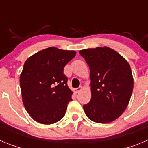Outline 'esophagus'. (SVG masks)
Wrapping results in <instances>:
<instances>
[{
    "label": "esophagus",
    "instance_id": "esophagus-1",
    "mask_svg": "<svg viewBox=\"0 0 148 148\" xmlns=\"http://www.w3.org/2000/svg\"><path fill=\"white\" fill-rule=\"evenodd\" d=\"M82 90V86H81V87H78V88L75 89V92H76V93H78V92H80V91Z\"/></svg>",
    "mask_w": 148,
    "mask_h": 148
}]
</instances>
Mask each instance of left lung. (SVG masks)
Segmentation results:
<instances>
[{
    "label": "left lung",
    "mask_w": 148,
    "mask_h": 148,
    "mask_svg": "<svg viewBox=\"0 0 148 148\" xmlns=\"http://www.w3.org/2000/svg\"><path fill=\"white\" fill-rule=\"evenodd\" d=\"M90 70L91 100L83 106L86 116L97 123L119 118L130 101L133 78L127 61L111 48L79 51Z\"/></svg>",
    "instance_id": "1"
}]
</instances>
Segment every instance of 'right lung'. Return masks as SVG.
Instances as JSON below:
<instances>
[{"mask_svg":"<svg viewBox=\"0 0 148 148\" xmlns=\"http://www.w3.org/2000/svg\"><path fill=\"white\" fill-rule=\"evenodd\" d=\"M75 55L74 50L49 47L25 61L20 76L22 100L35 121L50 125L64 116L73 92L64 68Z\"/></svg>","mask_w":148,"mask_h":148,"instance_id":"add662e5","label":"right lung"}]
</instances>
